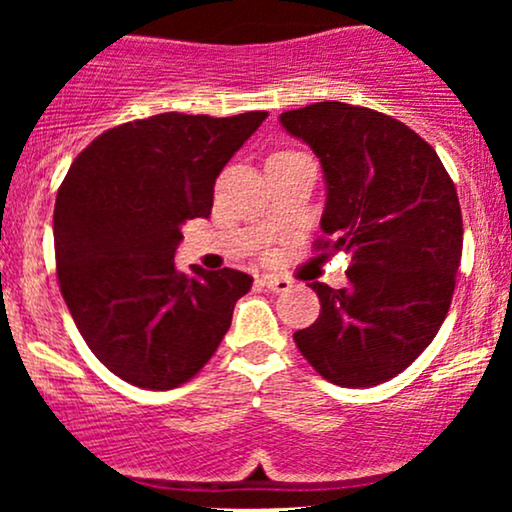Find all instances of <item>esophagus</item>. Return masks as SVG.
I'll list each match as a JSON object with an SVG mask.
<instances>
[{"instance_id": "34e87169", "label": "esophagus", "mask_w": 512, "mask_h": 512, "mask_svg": "<svg viewBox=\"0 0 512 512\" xmlns=\"http://www.w3.org/2000/svg\"><path fill=\"white\" fill-rule=\"evenodd\" d=\"M262 286H267V289L274 291V293H286V291L291 289V281L284 279V276L264 274V276H262Z\"/></svg>"}]
</instances>
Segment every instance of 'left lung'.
Wrapping results in <instances>:
<instances>
[{"instance_id": "1", "label": "left lung", "mask_w": 512, "mask_h": 512, "mask_svg": "<svg viewBox=\"0 0 512 512\" xmlns=\"http://www.w3.org/2000/svg\"><path fill=\"white\" fill-rule=\"evenodd\" d=\"M281 125L325 170L315 250L351 255L346 289L310 284L320 317L293 339L330 383L380 385L419 358L448 315L462 260L455 182L431 144L378 110L325 101L286 110Z\"/></svg>"}]
</instances>
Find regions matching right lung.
<instances>
[{"label":"right lung","mask_w":512,"mask_h":512,"mask_svg":"<svg viewBox=\"0 0 512 512\" xmlns=\"http://www.w3.org/2000/svg\"><path fill=\"white\" fill-rule=\"evenodd\" d=\"M267 117L163 113L98 134L55 202L57 284L88 349L144 390L207 366L252 276L175 269L182 223L207 219L231 156Z\"/></svg>","instance_id":"1"}]
</instances>
